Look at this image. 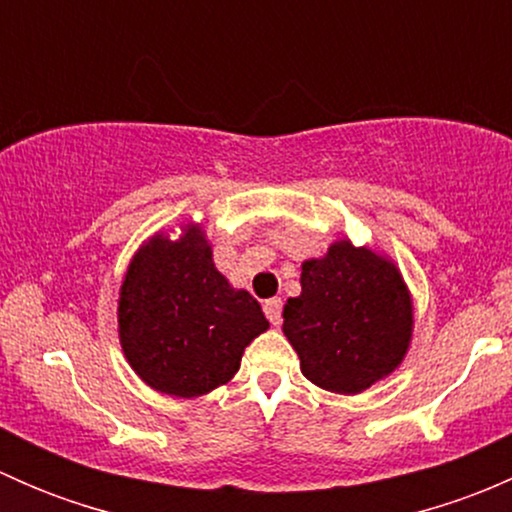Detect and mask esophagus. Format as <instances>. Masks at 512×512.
Returning <instances> with one entry per match:
<instances>
[{
    "label": "esophagus",
    "instance_id": "obj_1",
    "mask_svg": "<svg viewBox=\"0 0 512 512\" xmlns=\"http://www.w3.org/2000/svg\"><path fill=\"white\" fill-rule=\"evenodd\" d=\"M265 314H267V319H270L272 327H280V324H282V299L280 297L267 299Z\"/></svg>",
    "mask_w": 512,
    "mask_h": 512
}]
</instances>
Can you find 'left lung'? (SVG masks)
<instances>
[{
  "mask_svg": "<svg viewBox=\"0 0 512 512\" xmlns=\"http://www.w3.org/2000/svg\"><path fill=\"white\" fill-rule=\"evenodd\" d=\"M299 282L302 294L287 299L282 332L312 384L359 394L401 364L414 307L394 262L339 240L304 262Z\"/></svg>",
  "mask_w": 512,
  "mask_h": 512,
  "instance_id": "8db88e82",
  "label": "left lung"
}]
</instances>
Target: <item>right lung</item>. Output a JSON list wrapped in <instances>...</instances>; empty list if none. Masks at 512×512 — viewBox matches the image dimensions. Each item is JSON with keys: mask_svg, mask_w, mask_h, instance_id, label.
Masks as SVG:
<instances>
[{"mask_svg": "<svg viewBox=\"0 0 512 512\" xmlns=\"http://www.w3.org/2000/svg\"><path fill=\"white\" fill-rule=\"evenodd\" d=\"M267 327L260 302L220 275L198 225L180 240L153 235L128 265L118 337L133 371L160 394L193 399L227 384Z\"/></svg>", "mask_w": 512, "mask_h": 512, "instance_id": "right-lung-1", "label": "right lung"}]
</instances>
